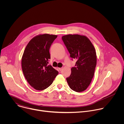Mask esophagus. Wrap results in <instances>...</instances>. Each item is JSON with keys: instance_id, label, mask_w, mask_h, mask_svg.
Listing matches in <instances>:
<instances>
[{"instance_id": "34e87169", "label": "esophagus", "mask_w": 124, "mask_h": 124, "mask_svg": "<svg viewBox=\"0 0 124 124\" xmlns=\"http://www.w3.org/2000/svg\"><path fill=\"white\" fill-rule=\"evenodd\" d=\"M62 69H63V68H59V70L60 71H61Z\"/></svg>"}]
</instances>
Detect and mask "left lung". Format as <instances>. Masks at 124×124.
<instances>
[{
    "label": "left lung",
    "mask_w": 124,
    "mask_h": 124,
    "mask_svg": "<svg viewBox=\"0 0 124 124\" xmlns=\"http://www.w3.org/2000/svg\"><path fill=\"white\" fill-rule=\"evenodd\" d=\"M62 39L70 57L77 60L75 67L71 69V74L66 78L67 81L72 90L82 92L89 86L94 77L97 64L95 49L85 36L69 34L62 36Z\"/></svg>",
    "instance_id": "obj_1"
}]
</instances>
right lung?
<instances>
[{"instance_id":"obj_1","label":"right lung","mask_w":124,"mask_h":124,"mask_svg":"<svg viewBox=\"0 0 124 124\" xmlns=\"http://www.w3.org/2000/svg\"><path fill=\"white\" fill-rule=\"evenodd\" d=\"M57 35L45 34L32 38L26 46L22 60L23 75L35 89L43 90L48 87L58 72L48 64L50 47Z\"/></svg>"}]
</instances>
